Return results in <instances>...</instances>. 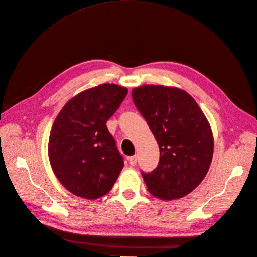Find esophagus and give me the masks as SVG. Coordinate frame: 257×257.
<instances>
[{
    "mask_svg": "<svg viewBox=\"0 0 257 257\" xmlns=\"http://www.w3.org/2000/svg\"><path fill=\"white\" fill-rule=\"evenodd\" d=\"M127 161H128L131 166L136 165V163H137V155H133V157H128V158H127Z\"/></svg>",
    "mask_w": 257,
    "mask_h": 257,
    "instance_id": "34e87169",
    "label": "esophagus"
}]
</instances>
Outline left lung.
<instances>
[{"instance_id": "left-lung-1", "label": "left lung", "mask_w": 257, "mask_h": 257, "mask_svg": "<svg viewBox=\"0 0 257 257\" xmlns=\"http://www.w3.org/2000/svg\"><path fill=\"white\" fill-rule=\"evenodd\" d=\"M133 102L160 147L159 165L142 173L148 191L162 200L190 194L206 177L213 135L199 106L184 90L146 84L132 91Z\"/></svg>"}]
</instances>
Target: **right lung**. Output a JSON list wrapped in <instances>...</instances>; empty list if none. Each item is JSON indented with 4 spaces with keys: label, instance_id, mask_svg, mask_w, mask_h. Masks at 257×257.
<instances>
[{
    "label": "right lung",
    "instance_id": "obj_1",
    "mask_svg": "<svg viewBox=\"0 0 257 257\" xmlns=\"http://www.w3.org/2000/svg\"><path fill=\"white\" fill-rule=\"evenodd\" d=\"M127 89L104 83L80 92L62 108L50 131L48 155L54 175L74 195L97 199L109 192L124 166L106 122Z\"/></svg>",
    "mask_w": 257,
    "mask_h": 257
}]
</instances>
